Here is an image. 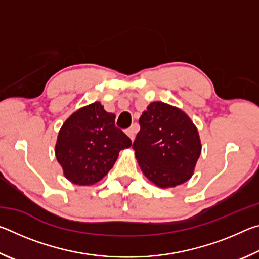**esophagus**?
<instances>
[{
  "mask_svg": "<svg viewBox=\"0 0 259 259\" xmlns=\"http://www.w3.org/2000/svg\"><path fill=\"white\" fill-rule=\"evenodd\" d=\"M125 134L128 135V137L131 139V142H134L135 139V134H136V128L135 126H133V128H130L125 131Z\"/></svg>",
  "mask_w": 259,
  "mask_h": 259,
  "instance_id": "obj_1",
  "label": "esophagus"
}]
</instances>
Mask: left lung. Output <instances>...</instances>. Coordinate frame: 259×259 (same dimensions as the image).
<instances>
[{"instance_id":"left-lung-1","label":"left lung","mask_w":259,"mask_h":259,"mask_svg":"<svg viewBox=\"0 0 259 259\" xmlns=\"http://www.w3.org/2000/svg\"><path fill=\"white\" fill-rule=\"evenodd\" d=\"M139 125L133 148L144 175L161 188L187 182L202 148L198 129L187 114L153 102L139 117Z\"/></svg>"}]
</instances>
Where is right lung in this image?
Instances as JSON below:
<instances>
[{"mask_svg": "<svg viewBox=\"0 0 259 259\" xmlns=\"http://www.w3.org/2000/svg\"><path fill=\"white\" fill-rule=\"evenodd\" d=\"M131 140L115 126V114L99 102L81 107L64 122L55 153L64 176L75 185H94L113 168Z\"/></svg>", "mask_w": 259, "mask_h": 259, "instance_id": "1", "label": "right lung"}]
</instances>
